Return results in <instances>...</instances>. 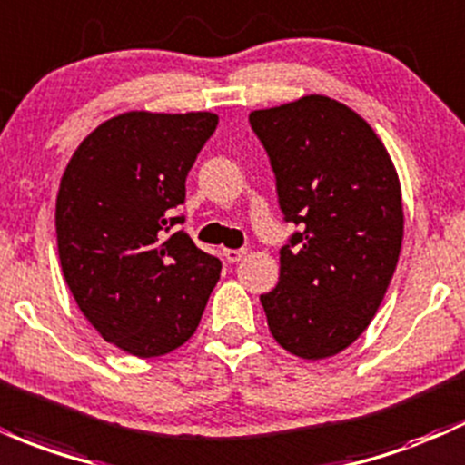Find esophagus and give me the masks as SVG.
I'll return each instance as SVG.
<instances>
[{
	"instance_id": "obj_1",
	"label": "esophagus",
	"mask_w": 465,
	"mask_h": 465,
	"mask_svg": "<svg viewBox=\"0 0 465 465\" xmlns=\"http://www.w3.org/2000/svg\"><path fill=\"white\" fill-rule=\"evenodd\" d=\"M244 253H247V252H244V249H224L223 256H224V260H227L229 264H233V262H238V260H241Z\"/></svg>"
}]
</instances>
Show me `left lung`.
Instances as JSON below:
<instances>
[{
    "label": "left lung",
    "instance_id": "left-lung-1",
    "mask_svg": "<svg viewBox=\"0 0 465 465\" xmlns=\"http://www.w3.org/2000/svg\"><path fill=\"white\" fill-rule=\"evenodd\" d=\"M249 125L298 227L260 302L282 349L322 360L353 344L384 300L404 236L400 178L373 127L329 96L256 110Z\"/></svg>",
    "mask_w": 465,
    "mask_h": 465
}]
</instances>
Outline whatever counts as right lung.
<instances>
[{"label":"right lung","mask_w":465,"mask_h":465,"mask_svg":"<svg viewBox=\"0 0 465 465\" xmlns=\"http://www.w3.org/2000/svg\"><path fill=\"white\" fill-rule=\"evenodd\" d=\"M216 125L212 112H125L85 136L61 176V272L101 338L130 355L185 344L218 282L223 262L174 213Z\"/></svg>","instance_id":"1"}]
</instances>
